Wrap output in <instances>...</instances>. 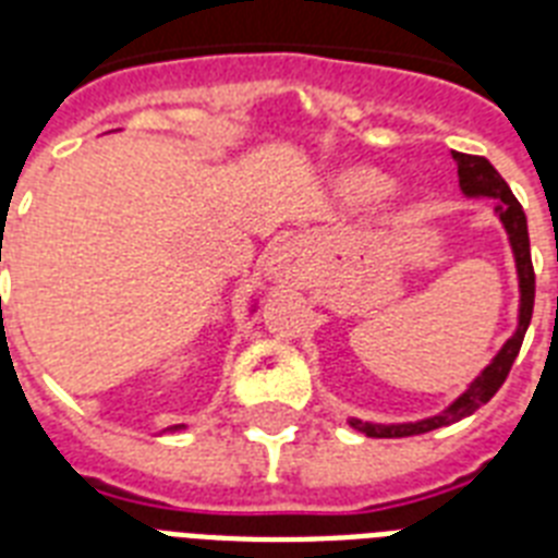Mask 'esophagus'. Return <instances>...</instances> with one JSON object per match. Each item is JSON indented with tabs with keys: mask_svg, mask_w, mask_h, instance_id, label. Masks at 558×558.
I'll use <instances>...</instances> for the list:
<instances>
[{
	"mask_svg": "<svg viewBox=\"0 0 558 558\" xmlns=\"http://www.w3.org/2000/svg\"><path fill=\"white\" fill-rule=\"evenodd\" d=\"M269 275L280 283H301L310 275V248L304 240H283L271 252Z\"/></svg>",
	"mask_w": 558,
	"mask_h": 558,
	"instance_id": "34e87169",
	"label": "esophagus"
}]
</instances>
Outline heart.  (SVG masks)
Here are the masks:
<instances>
[{
	"mask_svg": "<svg viewBox=\"0 0 558 558\" xmlns=\"http://www.w3.org/2000/svg\"><path fill=\"white\" fill-rule=\"evenodd\" d=\"M341 185H344V193L353 196V199H371V196H379V193L388 187V179L381 177V173H376V170L359 168L350 170Z\"/></svg>",
	"mask_w": 558,
	"mask_h": 558,
	"instance_id": "obj_1",
	"label": "heart"
}]
</instances>
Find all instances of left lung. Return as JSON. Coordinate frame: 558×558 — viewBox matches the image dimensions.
Wrapping results in <instances>:
<instances>
[{"label":"left lung","instance_id":"obj_1","mask_svg":"<svg viewBox=\"0 0 558 558\" xmlns=\"http://www.w3.org/2000/svg\"><path fill=\"white\" fill-rule=\"evenodd\" d=\"M454 161H458V177H460V191L466 196H493L498 199V217H501L507 234H510L512 252H515V266H519V287H521V315H519V330L507 344L501 348V353L493 359V365L486 367L481 376H477L463 397L449 405L442 414L432 416V420H423V423H405V425H373L362 423V420H353V428H359L367 437H411V434H425L440 428V425H451L463 420V416L475 414L477 408L486 405L489 399L498 393L507 376H510V367L515 362L521 350V341H524V332L530 327V318H533V301H536V271H533V260H530V234H527V217H524V208L521 202L512 196L510 185L504 182L501 173L484 159V156H469V153H454Z\"/></svg>","mask_w":558,"mask_h":558}]
</instances>
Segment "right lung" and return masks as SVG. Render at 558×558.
Wrapping results in <instances>:
<instances>
[{
	"label": "right lung",
	"instance_id": "obj_1",
	"mask_svg": "<svg viewBox=\"0 0 558 558\" xmlns=\"http://www.w3.org/2000/svg\"><path fill=\"white\" fill-rule=\"evenodd\" d=\"M177 428H179V425H177Z\"/></svg>",
	"mask_w": 558,
	"mask_h": 558
}]
</instances>
